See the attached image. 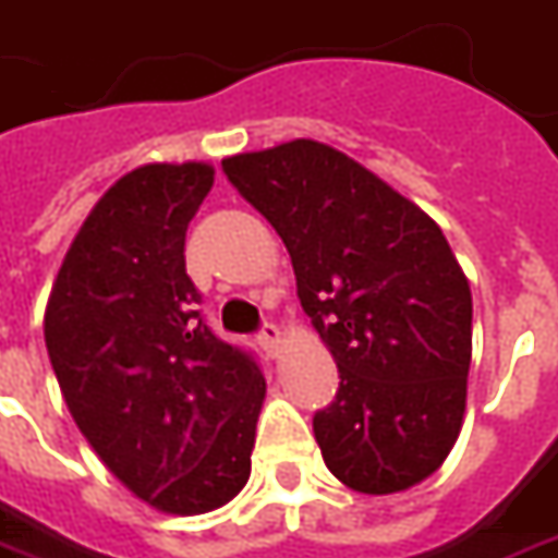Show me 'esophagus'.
<instances>
[{
    "label": "esophagus",
    "instance_id": "obj_1",
    "mask_svg": "<svg viewBox=\"0 0 558 558\" xmlns=\"http://www.w3.org/2000/svg\"><path fill=\"white\" fill-rule=\"evenodd\" d=\"M256 342L263 344L265 351H268V357H275L280 348V329L275 324H263L259 332H256Z\"/></svg>",
    "mask_w": 558,
    "mask_h": 558
}]
</instances>
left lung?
<instances>
[{
	"mask_svg": "<svg viewBox=\"0 0 558 558\" xmlns=\"http://www.w3.org/2000/svg\"><path fill=\"white\" fill-rule=\"evenodd\" d=\"M229 183L278 231L339 366L314 412L332 476L363 495L427 480L461 434L473 302L439 226L344 151L293 140L231 155Z\"/></svg>",
	"mask_w": 558,
	"mask_h": 558,
	"instance_id": "left-lung-1",
	"label": "left lung"
}]
</instances>
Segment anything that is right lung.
Segmentation results:
<instances>
[{"mask_svg":"<svg viewBox=\"0 0 558 558\" xmlns=\"http://www.w3.org/2000/svg\"><path fill=\"white\" fill-rule=\"evenodd\" d=\"M214 168L143 165L97 201L60 265L45 344L78 430L165 513H207L250 480L265 378L201 317L185 229Z\"/></svg>","mask_w":558,"mask_h":558,"instance_id":"1","label":"right lung"}]
</instances>
